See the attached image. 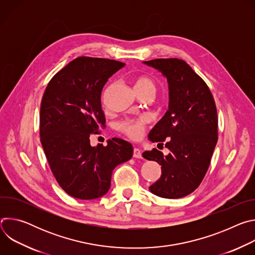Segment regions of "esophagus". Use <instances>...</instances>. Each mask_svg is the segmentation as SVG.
Here are the masks:
<instances>
[{
	"mask_svg": "<svg viewBox=\"0 0 255 255\" xmlns=\"http://www.w3.org/2000/svg\"><path fill=\"white\" fill-rule=\"evenodd\" d=\"M133 157L135 158H141L142 157V154H141V150L139 148H134L133 149Z\"/></svg>",
	"mask_w": 255,
	"mask_h": 255,
	"instance_id": "1",
	"label": "esophagus"
}]
</instances>
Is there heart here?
Returning a JSON list of instances; mask_svg holds the SVG:
<instances>
[{
  "instance_id": "obj_1",
  "label": "heart",
  "mask_w": 255,
  "mask_h": 255,
  "mask_svg": "<svg viewBox=\"0 0 255 255\" xmlns=\"http://www.w3.org/2000/svg\"><path fill=\"white\" fill-rule=\"evenodd\" d=\"M133 84L137 94L147 92V91H151L154 93L155 85L153 81L146 76H137L134 79ZM147 124H148V119L146 117L129 118L119 122L117 124V129L127 137L133 140H137L143 135L145 129H146Z\"/></svg>"
}]
</instances>
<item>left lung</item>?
Instances as JSON below:
<instances>
[{
    "label": "left lung",
    "instance_id": "left-lung-1",
    "mask_svg": "<svg viewBox=\"0 0 255 255\" xmlns=\"http://www.w3.org/2000/svg\"><path fill=\"white\" fill-rule=\"evenodd\" d=\"M143 62L161 72L169 90L168 110L148 135L152 142L165 141L169 153L153 148L142 154L161 165V175L149 190L161 198H183L200 186L209 168L218 140L216 104L207 84L185 60Z\"/></svg>",
    "mask_w": 255,
    "mask_h": 255
}]
</instances>
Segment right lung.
<instances>
[{"mask_svg":"<svg viewBox=\"0 0 255 255\" xmlns=\"http://www.w3.org/2000/svg\"><path fill=\"white\" fill-rule=\"evenodd\" d=\"M125 63L81 56L48 83L40 106V141L50 169L69 196L93 200L111 186L114 168L132 157V145L120 138L93 147L90 136L106 123L101 94L108 79Z\"/></svg>","mask_w":255,"mask_h":255,"instance_id":"obj_1","label":"right lung"}]
</instances>
